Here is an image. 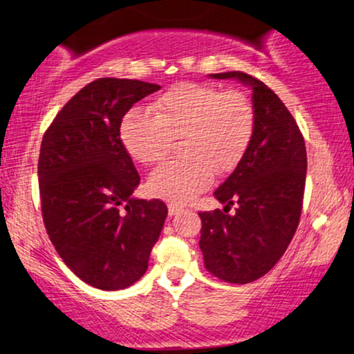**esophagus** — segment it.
<instances>
[{"instance_id":"34e87169","label":"esophagus","mask_w":354,"mask_h":354,"mask_svg":"<svg viewBox=\"0 0 354 354\" xmlns=\"http://www.w3.org/2000/svg\"><path fill=\"white\" fill-rule=\"evenodd\" d=\"M178 213H181V208L178 205H169L168 206V214L169 216H176Z\"/></svg>"}]
</instances>
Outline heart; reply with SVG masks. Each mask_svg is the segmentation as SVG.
Returning <instances> with one entry per match:
<instances>
[{
	"label": "heart",
	"mask_w": 354,
	"mask_h": 354,
	"mask_svg": "<svg viewBox=\"0 0 354 354\" xmlns=\"http://www.w3.org/2000/svg\"><path fill=\"white\" fill-rule=\"evenodd\" d=\"M156 116L131 111L123 118L121 143L133 160H165L174 140H183L185 160L158 166L148 178L153 196L185 205L209 188L213 171H233L254 133V108L245 93L200 83L169 88L153 104Z\"/></svg>",
	"instance_id": "b5f03b06"
}]
</instances>
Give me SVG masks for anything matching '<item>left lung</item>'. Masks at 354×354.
I'll use <instances>...</instances> for the list:
<instances>
[{"mask_svg":"<svg viewBox=\"0 0 354 354\" xmlns=\"http://www.w3.org/2000/svg\"><path fill=\"white\" fill-rule=\"evenodd\" d=\"M209 78L236 80L253 91V140L214 191L225 209L200 213L206 270L223 281L246 284L265 276L295 236L303 208L306 146L295 118L265 83L241 71ZM234 202L237 211L228 215Z\"/></svg>","mask_w":354,"mask_h":354,"instance_id":"1","label":"left lung"}]
</instances>
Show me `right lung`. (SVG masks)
<instances>
[{"mask_svg": "<svg viewBox=\"0 0 354 354\" xmlns=\"http://www.w3.org/2000/svg\"><path fill=\"white\" fill-rule=\"evenodd\" d=\"M160 84L100 78L64 104L44 133L38 181L48 236L70 270L103 291L148 270L168 208L133 196L140 174L120 138L123 116Z\"/></svg>", "mask_w": 354, "mask_h": 354, "instance_id": "right-lung-1", "label": "right lung"}]
</instances>
